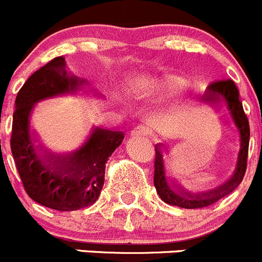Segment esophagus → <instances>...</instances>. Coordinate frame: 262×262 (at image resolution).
<instances>
[{"instance_id":"esophagus-1","label":"esophagus","mask_w":262,"mask_h":262,"mask_svg":"<svg viewBox=\"0 0 262 262\" xmlns=\"http://www.w3.org/2000/svg\"><path fill=\"white\" fill-rule=\"evenodd\" d=\"M131 135L134 137H144V136H150L151 132H150L149 128L144 127V126H136V127L131 131Z\"/></svg>"}]
</instances>
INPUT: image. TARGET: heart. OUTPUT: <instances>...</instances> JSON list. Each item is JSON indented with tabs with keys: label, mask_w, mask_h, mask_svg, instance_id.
<instances>
[{
	"label": "heart",
	"mask_w": 262,
	"mask_h": 262,
	"mask_svg": "<svg viewBox=\"0 0 262 262\" xmlns=\"http://www.w3.org/2000/svg\"><path fill=\"white\" fill-rule=\"evenodd\" d=\"M185 86V81L181 77L173 75L152 77L145 81L137 89V97L149 103H162L174 97Z\"/></svg>",
	"instance_id": "heart-1"
}]
</instances>
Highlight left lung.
I'll list each match as a JSON object with an SVG mask.
<instances>
[{"label": "left lung", "instance_id": "obj_1", "mask_svg": "<svg viewBox=\"0 0 262 262\" xmlns=\"http://www.w3.org/2000/svg\"><path fill=\"white\" fill-rule=\"evenodd\" d=\"M204 104L211 107H222L225 105V110L229 113L235 126V130L239 134V151H238L237 163L232 176L225 182L210 190L193 191L186 190L181 186L174 178H167V168H165L164 151L165 145L163 142L155 145V172H154V186L159 198L169 205L178 206L185 209L205 208L216 201L229 195L235 187H238L243 180L247 167L248 142H250V125H248L247 116L243 111L242 102L239 99V92L232 80H220L211 82L209 89L201 98Z\"/></svg>", "mask_w": 262, "mask_h": 262}]
</instances>
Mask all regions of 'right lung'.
Masks as SVG:
<instances>
[{
  "mask_svg": "<svg viewBox=\"0 0 262 262\" xmlns=\"http://www.w3.org/2000/svg\"><path fill=\"white\" fill-rule=\"evenodd\" d=\"M89 81L67 71L63 57L52 59L25 81L15 100L11 151L28 195L40 205L74 211L93 205L104 185L105 163L125 139L122 131L94 126L84 144L58 154L37 142L30 120L35 104L49 98L75 94ZM93 94L102 98L95 89Z\"/></svg>",
  "mask_w": 262,
  "mask_h": 262,
  "instance_id": "right-lung-1",
  "label": "right lung"
}]
</instances>
